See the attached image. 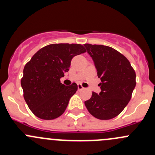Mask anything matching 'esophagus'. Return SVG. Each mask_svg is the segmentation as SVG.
I'll use <instances>...</instances> for the list:
<instances>
[{
  "mask_svg": "<svg viewBox=\"0 0 155 155\" xmlns=\"http://www.w3.org/2000/svg\"><path fill=\"white\" fill-rule=\"evenodd\" d=\"M78 89L80 91V90H82V89H84V87H82V85H80V84H78Z\"/></svg>",
  "mask_w": 155,
  "mask_h": 155,
  "instance_id": "1",
  "label": "esophagus"
}]
</instances>
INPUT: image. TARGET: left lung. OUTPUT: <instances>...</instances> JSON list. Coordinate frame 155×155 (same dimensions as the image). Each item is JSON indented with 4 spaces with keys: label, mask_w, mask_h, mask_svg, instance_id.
I'll return each mask as SVG.
<instances>
[{
    "label": "left lung",
    "mask_w": 155,
    "mask_h": 155,
    "mask_svg": "<svg viewBox=\"0 0 155 155\" xmlns=\"http://www.w3.org/2000/svg\"><path fill=\"white\" fill-rule=\"evenodd\" d=\"M91 57L101 80V91L92 92L85 101L88 112L95 118L109 120L126 107L136 86V73L129 61L117 50L104 45H84Z\"/></svg>",
    "instance_id": "8db88e82"
}]
</instances>
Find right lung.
<instances>
[{
	"label": "right lung",
	"instance_id": "obj_1",
	"mask_svg": "<svg viewBox=\"0 0 155 155\" xmlns=\"http://www.w3.org/2000/svg\"><path fill=\"white\" fill-rule=\"evenodd\" d=\"M85 51L81 44H50L26 64L21 85L25 101L36 116L51 120L64 112L78 86L76 83L66 86L60 79L70 70L72 58Z\"/></svg>",
	"mask_w": 155,
	"mask_h": 155
}]
</instances>
